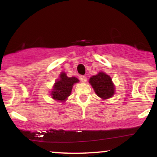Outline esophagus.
I'll list each match as a JSON object with an SVG mask.
<instances>
[{"instance_id":"34e87169","label":"esophagus","mask_w":157,"mask_h":157,"mask_svg":"<svg viewBox=\"0 0 157 157\" xmlns=\"http://www.w3.org/2000/svg\"><path fill=\"white\" fill-rule=\"evenodd\" d=\"M80 80L82 82H86L87 81V78H86V76H80Z\"/></svg>"}]
</instances>
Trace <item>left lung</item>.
<instances>
[{
	"mask_svg": "<svg viewBox=\"0 0 157 157\" xmlns=\"http://www.w3.org/2000/svg\"><path fill=\"white\" fill-rule=\"evenodd\" d=\"M89 83L91 85L97 96L102 100L111 98L114 94V85L111 77L105 72L101 71L91 77L89 79Z\"/></svg>",
	"mask_w": 157,
	"mask_h": 157,
	"instance_id": "obj_1",
	"label": "left lung"
}]
</instances>
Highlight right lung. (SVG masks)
<instances>
[{"label":"right lung","mask_w":157,"mask_h":157,"mask_svg":"<svg viewBox=\"0 0 157 157\" xmlns=\"http://www.w3.org/2000/svg\"><path fill=\"white\" fill-rule=\"evenodd\" d=\"M79 82L77 77H68L65 72L60 75V78L55 82L51 93L54 100L60 102H65L68 96H70L74 84Z\"/></svg>","instance_id":"right-lung-1"}]
</instances>
